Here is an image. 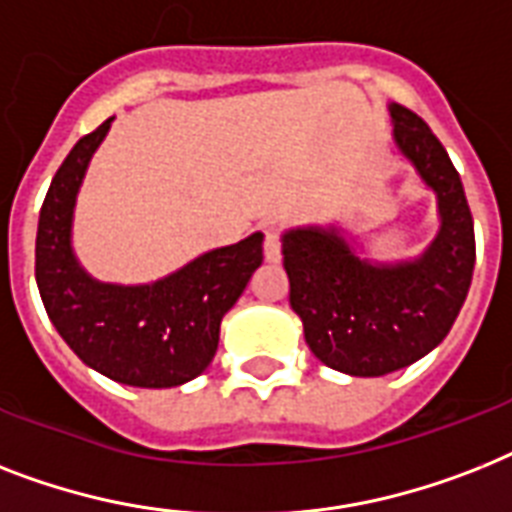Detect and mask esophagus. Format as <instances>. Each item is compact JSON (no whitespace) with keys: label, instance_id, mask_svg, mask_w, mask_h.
I'll return each instance as SVG.
<instances>
[{"label":"esophagus","instance_id":"1","mask_svg":"<svg viewBox=\"0 0 512 512\" xmlns=\"http://www.w3.org/2000/svg\"><path fill=\"white\" fill-rule=\"evenodd\" d=\"M263 252H265V260H268V263H278V260H281V236H278L276 228L265 226Z\"/></svg>","mask_w":512,"mask_h":512}]
</instances>
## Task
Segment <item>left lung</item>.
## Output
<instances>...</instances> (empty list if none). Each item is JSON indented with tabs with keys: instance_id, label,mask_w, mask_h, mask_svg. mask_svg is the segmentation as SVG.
Wrapping results in <instances>:
<instances>
[{
	"instance_id": "left-lung-1",
	"label": "left lung",
	"mask_w": 512,
	"mask_h": 512,
	"mask_svg": "<svg viewBox=\"0 0 512 512\" xmlns=\"http://www.w3.org/2000/svg\"><path fill=\"white\" fill-rule=\"evenodd\" d=\"M394 144L436 194L439 234L415 260L368 263L339 228L305 226L281 236L289 302L323 365L384 376L429 355L450 334L471 289L476 239L460 173L413 110L389 105Z\"/></svg>"
}]
</instances>
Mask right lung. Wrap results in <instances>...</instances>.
Wrapping results in <instances>:
<instances>
[{
    "mask_svg": "<svg viewBox=\"0 0 512 512\" xmlns=\"http://www.w3.org/2000/svg\"><path fill=\"white\" fill-rule=\"evenodd\" d=\"M105 120L70 149L41 205L36 284L49 321L83 363L128 386L168 389L213 363L220 321L263 263V234L199 255L155 284H102L78 265L70 244L73 207Z\"/></svg>",
    "mask_w": 512,
    "mask_h": 512,
    "instance_id": "right-lung-1",
    "label": "right lung"
}]
</instances>
